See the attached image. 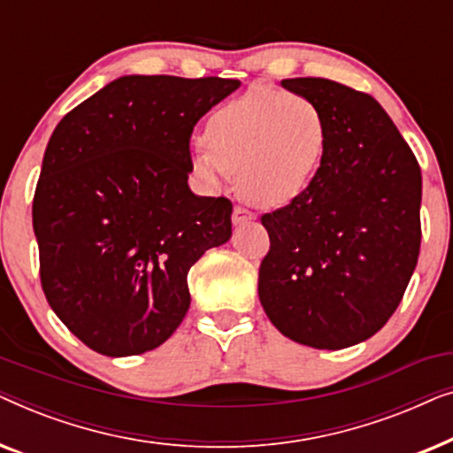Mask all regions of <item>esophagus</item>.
<instances>
[{"instance_id": "esophagus-1", "label": "esophagus", "mask_w": 453, "mask_h": 453, "mask_svg": "<svg viewBox=\"0 0 453 453\" xmlns=\"http://www.w3.org/2000/svg\"><path fill=\"white\" fill-rule=\"evenodd\" d=\"M256 219V214L251 212V210H247L243 206H234L233 210V222L234 225H245V222H250Z\"/></svg>"}]
</instances>
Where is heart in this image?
Segmentation results:
<instances>
[{"instance_id":"1","label":"heart","mask_w":453,"mask_h":453,"mask_svg":"<svg viewBox=\"0 0 453 453\" xmlns=\"http://www.w3.org/2000/svg\"><path fill=\"white\" fill-rule=\"evenodd\" d=\"M326 146L327 121L318 103L256 86L212 111L191 165L210 183L239 173L251 202L284 206L313 183Z\"/></svg>"}]
</instances>
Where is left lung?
I'll use <instances>...</instances> for the list:
<instances>
[{"label": "left lung", "instance_id": "obj_1", "mask_svg": "<svg viewBox=\"0 0 453 453\" xmlns=\"http://www.w3.org/2000/svg\"><path fill=\"white\" fill-rule=\"evenodd\" d=\"M282 86L324 111L327 146L305 194L262 216L259 301L295 342L346 349L386 326L417 268L420 166L373 96L326 78Z\"/></svg>", "mask_w": 453, "mask_h": 453}]
</instances>
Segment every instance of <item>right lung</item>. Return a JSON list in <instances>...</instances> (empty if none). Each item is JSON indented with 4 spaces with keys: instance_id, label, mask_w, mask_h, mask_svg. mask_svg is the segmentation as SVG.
<instances>
[{
    "instance_id": "obj_1",
    "label": "right lung",
    "mask_w": 453,
    "mask_h": 453,
    "mask_svg": "<svg viewBox=\"0 0 453 453\" xmlns=\"http://www.w3.org/2000/svg\"><path fill=\"white\" fill-rule=\"evenodd\" d=\"M239 86L121 76L55 127L33 200L41 284L88 349L129 357L163 344L189 309V268L231 239V200L189 189V138Z\"/></svg>"
}]
</instances>
